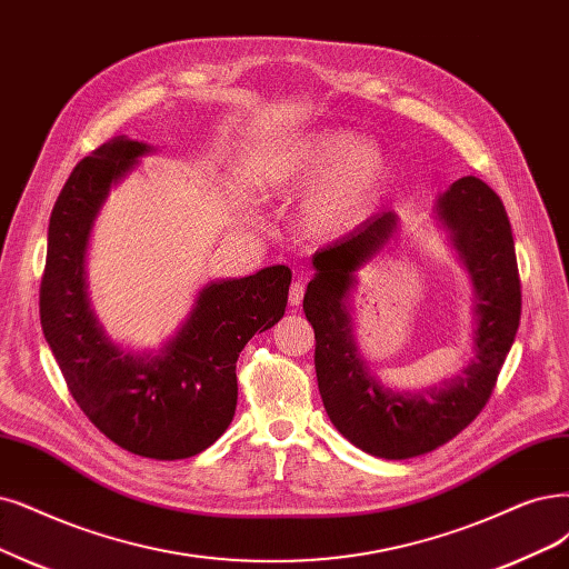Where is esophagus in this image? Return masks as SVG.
Masks as SVG:
<instances>
[{
  "mask_svg": "<svg viewBox=\"0 0 569 569\" xmlns=\"http://www.w3.org/2000/svg\"><path fill=\"white\" fill-rule=\"evenodd\" d=\"M302 298H305V281L298 279L290 283V290H288V302L290 307H300L302 305Z\"/></svg>",
  "mask_w": 569,
  "mask_h": 569,
  "instance_id": "esophagus-1",
  "label": "esophagus"
}]
</instances>
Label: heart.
Wrapping results in <instances>:
<instances>
[{"mask_svg":"<svg viewBox=\"0 0 569 569\" xmlns=\"http://www.w3.org/2000/svg\"><path fill=\"white\" fill-rule=\"evenodd\" d=\"M302 208L305 229L313 239H335L363 222L389 182V159L382 147L361 142L347 129H317L269 152L258 178L271 192L317 180Z\"/></svg>","mask_w":569,"mask_h":569,"instance_id":"obj_1","label":"heart"}]
</instances>
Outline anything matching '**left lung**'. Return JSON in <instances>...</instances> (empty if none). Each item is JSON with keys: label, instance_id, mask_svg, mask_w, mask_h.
<instances>
[{"label": "left lung", "instance_id": "obj_1", "mask_svg": "<svg viewBox=\"0 0 569 569\" xmlns=\"http://www.w3.org/2000/svg\"><path fill=\"white\" fill-rule=\"evenodd\" d=\"M436 213L476 290L473 359L455 380L422 391H396L375 380L356 349L347 298L356 271L396 234L393 210H382L317 250V273L305 292V317L317 340L313 363L330 422L356 448L382 459L431 452L467 429L486 408L520 323L518 262L501 199L486 182L467 176L438 199Z\"/></svg>", "mask_w": 569, "mask_h": 569}]
</instances>
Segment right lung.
Segmentation results:
<instances>
[{"mask_svg": "<svg viewBox=\"0 0 569 569\" xmlns=\"http://www.w3.org/2000/svg\"><path fill=\"white\" fill-rule=\"evenodd\" d=\"M150 152V144L114 138L74 166L49 222L39 317L72 398L98 431L133 455L173 461L203 452L229 427L239 353L281 321L292 273L273 264L210 281L159 353L112 345L89 307L83 260L110 187Z\"/></svg>", "mask_w": 569, "mask_h": 569, "instance_id": "1", "label": "right lung"}]
</instances>
